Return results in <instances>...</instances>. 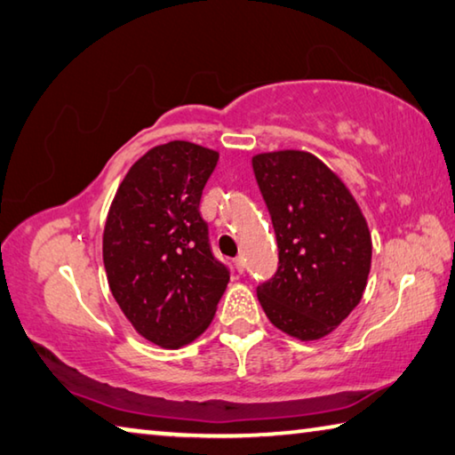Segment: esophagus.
Listing matches in <instances>:
<instances>
[{"label": "esophagus", "mask_w": 455, "mask_h": 455, "mask_svg": "<svg viewBox=\"0 0 455 455\" xmlns=\"http://www.w3.org/2000/svg\"><path fill=\"white\" fill-rule=\"evenodd\" d=\"M234 266H235V269L240 274H243V267H245V261H243V258L242 256H237L235 259H234Z\"/></svg>", "instance_id": "obj_1"}]
</instances>
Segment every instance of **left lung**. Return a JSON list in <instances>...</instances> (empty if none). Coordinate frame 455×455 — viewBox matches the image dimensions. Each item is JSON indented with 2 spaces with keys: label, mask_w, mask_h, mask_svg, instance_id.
Returning <instances> with one entry per match:
<instances>
[{
  "label": "left lung",
  "mask_w": 455,
  "mask_h": 455,
  "mask_svg": "<svg viewBox=\"0 0 455 455\" xmlns=\"http://www.w3.org/2000/svg\"><path fill=\"white\" fill-rule=\"evenodd\" d=\"M280 251L258 299L277 330L322 339L354 312L371 267V235L346 183L299 149L251 157Z\"/></svg>",
  "instance_id": "8db88e82"
}]
</instances>
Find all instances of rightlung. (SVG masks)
I'll return each mask as SVG.
<instances>
[{
	"label": "right lung",
	"instance_id": "obj_1",
	"mask_svg": "<svg viewBox=\"0 0 455 455\" xmlns=\"http://www.w3.org/2000/svg\"><path fill=\"white\" fill-rule=\"evenodd\" d=\"M220 154L191 141L151 148L119 183L103 229V266L117 306L141 338L181 347L212 323L228 288L199 213Z\"/></svg>",
	"mask_w": 455,
	"mask_h": 455
}]
</instances>
